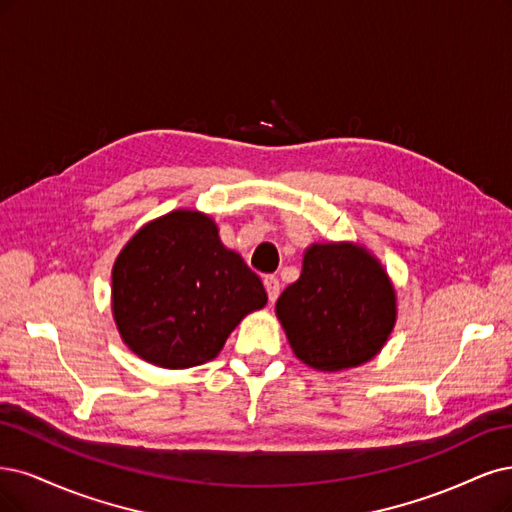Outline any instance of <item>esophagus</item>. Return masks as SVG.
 <instances>
[{
  "mask_svg": "<svg viewBox=\"0 0 512 512\" xmlns=\"http://www.w3.org/2000/svg\"><path fill=\"white\" fill-rule=\"evenodd\" d=\"M262 284H264V290H267L269 303H275L277 296H279V279L275 275H264Z\"/></svg>",
  "mask_w": 512,
  "mask_h": 512,
  "instance_id": "obj_1",
  "label": "esophagus"
}]
</instances>
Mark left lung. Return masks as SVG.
<instances>
[{"label":"left lung","mask_w":512,"mask_h":512,"mask_svg":"<svg viewBox=\"0 0 512 512\" xmlns=\"http://www.w3.org/2000/svg\"><path fill=\"white\" fill-rule=\"evenodd\" d=\"M296 358L341 370L373 358L396 322V294L381 264L351 243L311 245L303 273L277 298Z\"/></svg>","instance_id":"8db88e82"}]
</instances>
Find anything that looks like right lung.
<instances>
[{
	"instance_id": "right-lung-1",
	"label": "right lung",
	"mask_w": 512,
	"mask_h": 512,
	"mask_svg": "<svg viewBox=\"0 0 512 512\" xmlns=\"http://www.w3.org/2000/svg\"><path fill=\"white\" fill-rule=\"evenodd\" d=\"M264 305L260 277L224 248L214 220L199 211H171L146 224L112 271L122 341L163 368L216 358L243 315Z\"/></svg>"
}]
</instances>
